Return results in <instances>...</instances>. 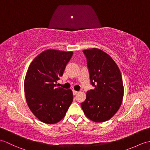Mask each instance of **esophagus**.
<instances>
[{
	"label": "esophagus",
	"mask_w": 150,
	"mask_h": 150,
	"mask_svg": "<svg viewBox=\"0 0 150 150\" xmlns=\"http://www.w3.org/2000/svg\"><path fill=\"white\" fill-rule=\"evenodd\" d=\"M73 95H76L78 93V91H75V90H73Z\"/></svg>",
	"instance_id": "34e87169"
}]
</instances>
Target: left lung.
Listing matches in <instances>:
<instances>
[{
	"label": "left lung",
	"mask_w": 150,
	"mask_h": 150,
	"mask_svg": "<svg viewBox=\"0 0 150 150\" xmlns=\"http://www.w3.org/2000/svg\"><path fill=\"white\" fill-rule=\"evenodd\" d=\"M86 56L91 84L82 109L89 119L95 122L108 120L119 110L122 103L124 86L122 75L113 59L100 49L83 51Z\"/></svg>",
	"instance_id": "obj_1"
}]
</instances>
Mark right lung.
I'll return each instance as SVG.
<instances>
[{
    "label": "right lung",
    "mask_w": 150,
    "mask_h": 150,
    "mask_svg": "<svg viewBox=\"0 0 150 150\" xmlns=\"http://www.w3.org/2000/svg\"><path fill=\"white\" fill-rule=\"evenodd\" d=\"M73 52L47 50L31 62L24 79L26 103L35 116L46 124H55L64 117L73 101L71 90L56 88Z\"/></svg>",
    "instance_id": "1"
}]
</instances>
